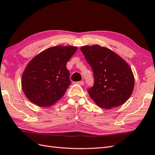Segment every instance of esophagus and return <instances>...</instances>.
<instances>
[{
	"label": "esophagus",
	"instance_id": "34e87169",
	"mask_svg": "<svg viewBox=\"0 0 155 155\" xmlns=\"http://www.w3.org/2000/svg\"><path fill=\"white\" fill-rule=\"evenodd\" d=\"M77 84H79V85H81V86H82V85H84V81H81L77 82Z\"/></svg>",
	"mask_w": 155,
	"mask_h": 155
}]
</instances>
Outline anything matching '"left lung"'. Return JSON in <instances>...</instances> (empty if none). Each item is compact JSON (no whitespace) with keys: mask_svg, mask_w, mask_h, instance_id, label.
I'll return each mask as SVG.
<instances>
[{"mask_svg":"<svg viewBox=\"0 0 155 155\" xmlns=\"http://www.w3.org/2000/svg\"><path fill=\"white\" fill-rule=\"evenodd\" d=\"M81 50L94 73V84L88 92L96 105L110 109L126 102L134 91L135 82L126 61L99 45L82 46Z\"/></svg>","mask_w":155,"mask_h":155,"instance_id":"left-lung-1","label":"left lung"}]
</instances>
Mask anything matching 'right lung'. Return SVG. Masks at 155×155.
I'll list each match as a JSON object with an SVG mask.
<instances>
[{"label": "right lung", "mask_w": 155, "mask_h": 155, "mask_svg": "<svg viewBox=\"0 0 155 155\" xmlns=\"http://www.w3.org/2000/svg\"><path fill=\"white\" fill-rule=\"evenodd\" d=\"M77 50L75 46L51 47L28 63L21 77V87L30 102L49 107L62 98L71 84L66 64Z\"/></svg>", "instance_id": "add662e5"}]
</instances>
